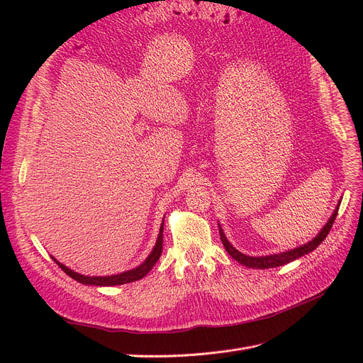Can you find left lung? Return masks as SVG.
I'll list each match as a JSON object with an SVG mask.
<instances>
[{
    "label": "left lung",
    "mask_w": 363,
    "mask_h": 363,
    "mask_svg": "<svg viewBox=\"0 0 363 363\" xmlns=\"http://www.w3.org/2000/svg\"><path fill=\"white\" fill-rule=\"evenodd\" d=\"M340 203L337 204L335 211L333 213V216L330 218V220L327 222V225L322 228L320 233L309 242L303 244L300 247H296V249L293 250H289V252H284V253H278V255H269V256H260V257H253V256H247V255H242L241 252H238L235 247H233V244L226 240L225 234H223V230L219 225V235H220V240H222V244L225 247V250L228 252V255H230L233 259H235L237 262H240L241 264L247 266V268H253V269H268V268H277V266H282L285 263H290L304 255H308L311 252H313L316 247L325 240V237L328 235V233L331 231L333 228V223L335 220V216L338 213V207H340Z\"/></svg>",
    "instance_id": "obj_1"
}]
</instances>
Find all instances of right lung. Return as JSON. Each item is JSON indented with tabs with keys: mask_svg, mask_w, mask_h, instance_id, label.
Here are the masks:
<instances>
[{
	"mask_svg": "<svg viewBox=\"0 0 363 363\" xmlns=\"http://www.w3.org/2000/svg\"><path fill=\"white\" fill-rule=\"evenodd\" d=\"M162 249H163V223L160 226V231H159V237H157L155 249H152V252L148 255V257L140 266H137L135 269H130V271H126V272H122V274H118V275H110V277H86V275H81L78 272L69 269L67 266H65L59 260H55L54 257L52 259H54V262L60 266L62 271L66 272L74 281H78V282L85 284V285H97V287H110V285L128 284V282H133V281H138V279L144 278L151 271L152 266H155L157 263V260L160 259Z\"/></svg>",
	"mask_w": 363,
	"mask_h": 363,
	"instance_id": "add662e5",
	"label": "right lung"
}]
</instances>
